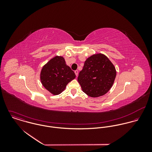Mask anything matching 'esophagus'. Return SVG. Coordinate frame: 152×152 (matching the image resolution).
I'll return each instance as SVG.
<instances>
[{
	"label": "esophagus",
	"instance_id": "esophagus-1",
	"mask_svg": "<svg viewBox=\"0 0 152 152\" xmlns=\"http://www.w3.org/2000/svg\"><path fill=\"white\" fill-rule=\"evenodd\" d=\"M74 72H75L76 76H78V70H75V71H74Z\"/></svg>",
	"mask_w": 152,
	"mask_h": 152
}]
</instances>
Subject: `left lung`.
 <instances>
[{
    "label": "left lung",
    "instance_id": "8db88e82",
    "mask_svg": "<svg viewBox=\"0 0 152 152\" xmlns=\"http://www.w3.org/2000/svg\"><path fill=\"white\" fill-rule=\"evenodd\" d=\"M116 71L115 66L103 54H95L88 58L80 72L78 81L83 91L91 97L107 94L112 87Z\"/></svg>",
    "mask_w": 152,
    "mask_h": 152
}]
</instances>
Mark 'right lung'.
<instances>
[{
  "label": "right lung",
  "mask_w": 152,
  "mask_h": 152,
  "mask_svg": "<svg viewBox=\"0 0 152 152\" xmlns=\"http://www.w3.org/2000/svg\"><path fill=\"white\" fill-rule=\"evenodd\" d=\"M75 78L74 72L66 65L62 56H56L44 65L40 72L43 87L53 95L61 94L66 85Z\"/></svg>",
  "instance_id": "right-lung-1"
}]
</instances>
